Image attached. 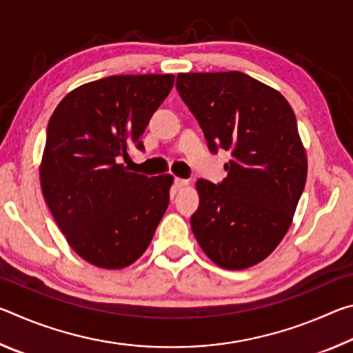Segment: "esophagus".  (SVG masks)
Wrapping results in <instances>:
<instances>
[{"instance_id":"obj_1","label":"esophagus","mask_w":353,"mask_h":353,"mask_svg":"<svg viewBox=\"0 0 353 353\" xmlns=\"http://www.w3.org/2000/svg\"><path fill=\"white\" fill-rule=\"evenodd\" d=\"M187 185H188V181H185V179H179V177L174 179V187H176L177 190L187 187Z\"/></svg>"}]
</instances>
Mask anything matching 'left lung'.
I'll list each match as a JSON object with an SVG mask.
<instances>
[{
	"label": "left lung",
	"mask_w": 353,
	"mask_h": 353,
	"mask_svg": "<svg viewBox=\"0 0 353 353\" xmlns=\"http://www.w3.org/2000/svg\"><path fill=\"white\" fill-rule=\"evenodd\" d=\"M176 88L208 149L232 154L223 182H196L191 229L213 263L246 270L283 240L305 187L307 154L294 112L277 90L241 71L179 73Z\"/></svg>",
	"instance_id": "left-lung-1"
}]
</instances>
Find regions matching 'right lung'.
<instances>
[{
	"mask_svg": "<svg viewBox=\"0 0 353 353\" xmlns=\"http://www.w3.org/2000/svg\"><path fill=\"white\" fill-rule=\"evenodd\" d=\"M172 85V74L104 77L70 92L48 123L43 198L71 249L94 266L121 270L139 260L168 208L171 174H137L119 160L143 149Z\"/></svg>",
	"mask_w": 353,
	"mask_h": 353,
	"instance_id": "1",
	"label": "right lung"
}]
</instances>
